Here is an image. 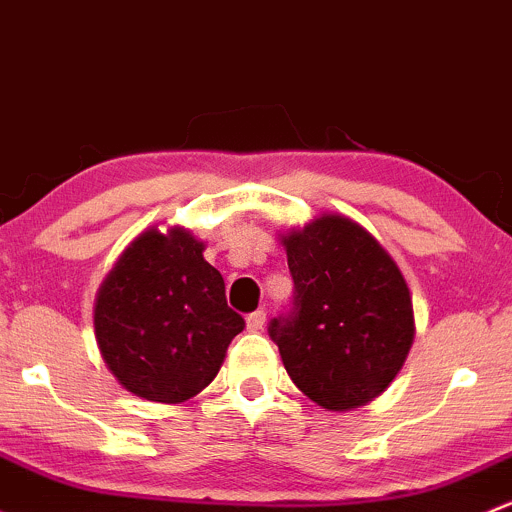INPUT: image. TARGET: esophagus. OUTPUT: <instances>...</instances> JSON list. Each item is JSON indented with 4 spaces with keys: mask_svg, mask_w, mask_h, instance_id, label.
I'll use <instances>...</instances> for the list:
<instances>
[{
    "mask_svg": "<svg viewBox=\"0 0 512 512\" xmlns=\"http://www.w3.org/2000/svg\"><path fill=\"white\" fill-rule=\"evenodd\" d=\"M265 321H267L265 309H257L247 316V328H250V331H260V328L265 326Z\"/></svg>",
    "mask_w": 512,
    "mask_h": 512,
    "instance_id": "obj_1",
    "label": "esophagus"
}]
</instances>
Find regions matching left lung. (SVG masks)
Listing matches in <instances>:
<instances>
[{"mask_svg":"<svg viewBox=\"0 0 512 512\" xmlns=\"http://www.w3.org/2000/svg\"><path fill=\"white\" fill-rule=\"evenodd\" d=\"M292 311L270 321L289 378L324 410L378 397L405 365L414 311L400 267L346 215L324 213L282 235Z\"/></svg>","mask_w":512,"mask_h":512,"instance_id":"8db88e82","label":"left lung"}]
</instances>
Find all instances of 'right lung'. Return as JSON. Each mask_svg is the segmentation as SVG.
<instances>
[{
	"instance_id": "right-lung-1",
	"label": "right lung",
	"mask_w": 512,
	"mask_h": 512,
	"mask_svg": "<svg viewBox=\"0 0 512 512\" xmlns=\"http://www.w3.org/2000/svg\"><path fill=\"white\" fill-rule=\"evenodd\" d=\"M203 250L184 228H149L102 282L95 338L107 368L132 395L169 405L198 395L245 328Z\"/></svg>"
}]
</instances>
